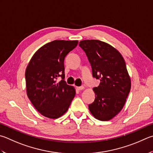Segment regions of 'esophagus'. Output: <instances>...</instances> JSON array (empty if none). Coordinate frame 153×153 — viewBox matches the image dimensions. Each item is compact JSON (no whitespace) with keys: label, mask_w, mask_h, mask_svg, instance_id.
<instances>
[{"label":"esophagus","mask_w":153,"mask_h":153,"mask_svg":"<svg viewBox=\"0 0 153 153\" xmlns=\"http://www.w3.org/2000/svg\"><path fill=\"white\" fill-rule=\"evenodd\" d=\"M76 88L78 90H84V86H79V87H76Z\"/></svg>","instance_id":"esophagus-1"}]
</instances>
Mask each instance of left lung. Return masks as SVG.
<instances>
[{
  "label": "left lung",
  "instance_id": "left-lung-1",
  "mask_svg": "<svg viewBox=\"0 0 153 153\" xmlns=\"http://www.w3.org/2000/svg\"><path fill=\"white\" fill-rule=\"evenodd\" d=\"M79 46L88 57L92 76L100 82L93 88L96 98L88 105L89 110L100 120H111L123 109L131 88L125 61L117 50L103 41L83 40Z\"/></svg>",
  "mask_w": 153,
  "mask_h": 153
}]
</instances>
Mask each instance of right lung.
I'll list each match as a JSON object with an SVG mask.
<instances>
[{"mask_svg":"<svg viewBox=\"0 0 153 153\" xmlns=\"http://www.w3.org/2000/svg\"><path fill=\"white\" fill-rule=\"evenodd\" d=\"M77 41L55 40L33 55L25 71L27 94L33 105L45 117L57 118L67 112L76 95L65 82L64 59ZM59 76L62 80L57 83Z\"/></svg>","mask_w":153,"mask_h":153,"instance_id":"add662e5","label":"right lung"}]
</instances>
